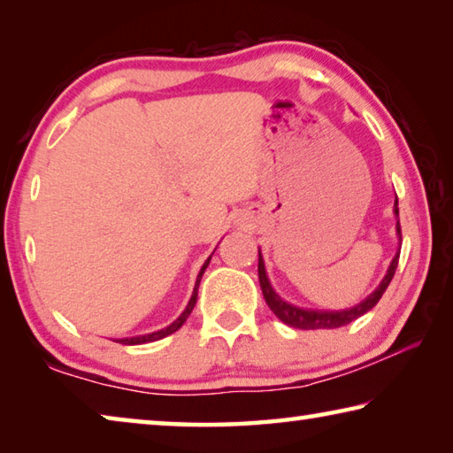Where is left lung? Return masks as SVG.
Wrapping results in <instances>:
<instances>
[{"mask_svg":"<svg viewBox=\"0 0 453 453\" xmlns=\"http://www.w3.org/2000/svg\"><path fill=\"white\" fill-rule=\"evenodd\" d=\"M394 216L397 218L395 221V232H397V240L402 243V229H400V210H397V197H395V203H394ZM259 259H257V275H259V286H262L264 291V297H265V303L270 305V310L278 316L283 324H288L291 327H297V329H334V327H342V326H348L351 321L362 318L364 313L370 311L375 303L381 300L383 291L388 289L389 281H392L394 273H395V267H397V259H400V248H397L395 256L392 262H389V267L386 275H383V280L380 281V286L375 288L370 296L365 297L356 305H351V308L346 310H308V308H300V305H294L283 300L278 294H275V289L272 288L270 280H267V273H265V264H264V257H262V250L257 251Z\"/></svg>","mask_w":453,"mask_h":453,"instance_id":"left-lung-1","label":"left lung"}]
</instances>
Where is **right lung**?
<instances>
[{
    "instance_id": "right-lung-1",
    "label": "right lung",
    "mask_w": 453,
    "mask_h": 453,
    "mask_svg": "<svg viewBox=\"0 0 453 453\" xmlns=\"http://www.w3.org/2000/svg\"><path fill=\"white\" fill-rule=\"evenodd\" d=\"M210 259H211V256L205 259V264L202 265V270H199V273H197V280H196V288H194V294H191V297H189V302H188V305H186V310L181 311V316L173 321V324H170L167 327H164V329H157V332H153V334H145V335H134V337H124V340H119V343H124V346H140V343H150V342H157V340H162V337H165V335H170V334H173V332H178V329L186 324V319L189 318V313H191V310H194V305H196V302H197V288H199V281H202V275H203V272H205V267L210 265Z\"/></svg>"
}]
</instances>
